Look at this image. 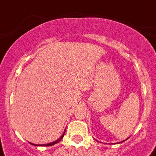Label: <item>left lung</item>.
Instances as JSON below:
<instances>
[{"label": "left lung", "mask_w": 156, "mask_h": 156, "mask_svg": "<svg viewBox=\"0 0 156 156\" xmlns=\"http://www.w3.org/2000/svg\"><path fill=\"white\" fill-rule=\"evenodd\" d=\"M121 143H122V142H121Z\"/></svg>", "instance_id": "8db88e82"}]
</instances>
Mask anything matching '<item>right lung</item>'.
<instances>
[{
	"label": "right lung",
	"instance_id": "1",
	"mask_svg": "<svg viewBox=\"0 0 156 156\" xmlns=\"http://www.w3.org/2000/svg\"><path fill=\"white\" fill-rule=\"evenodd\" d=\"M65 132H66V131H65ZM65 132H64V133H63V134H62V136H61V138H59L58 140L55 141V142H52V143H48V144H44V145H40V146H44V147H48V146H52V145H54V144H56V143H59V142H60V141H61V139H62V138H63V137H64ZM32 145H34V144H32ZM36 146H39V145H36Z\"/></svg>",
	"mask_w": 156,
	"mask_h": 156
}]
</instances>
